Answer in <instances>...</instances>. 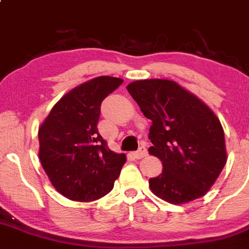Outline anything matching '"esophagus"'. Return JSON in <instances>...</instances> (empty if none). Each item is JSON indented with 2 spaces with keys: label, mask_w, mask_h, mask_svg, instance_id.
<instances>
[{
  "label": "esophagus",
  "mask_w": 249,
  "mask_h": 249,
  "mask_svg": "<svg viewBox=\"0 0 249 249\" xmlns=\"http://www.w3.org/2000/svg\"><path fill=\"white\" fill-rule=\"evenodd\" d=\"M132 155H133V157L137 158V160H140V158L146 157V156L148 155V152L145 147H142V148H139L138 151H135V152H133Z\"/></svg>",
  "instance_id": "1"
}]
</instances>
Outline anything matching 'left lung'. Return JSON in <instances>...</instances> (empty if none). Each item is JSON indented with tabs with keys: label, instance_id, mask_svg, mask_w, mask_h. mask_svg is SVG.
<instances>
[{
	"label": "left lung",
	"instance_id": "1",
	"mask_svg": "<svg viewBox=\"0 0 249 249\" xmlns=\"http://www.w3.org/2000/svg\"><path fill=\"white\" fill-rule=\"evenodd\" d=\"M127 89L152 121L148 151L163 163L162 174L148 180L151 191L175 205L204 196L227 163L216 115L175 81L138 80Z\"/></svg>",
	"mask_w": 249,
	"mask_h": 249
}]
</instances>
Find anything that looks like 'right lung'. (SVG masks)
Listing matches in <instances>:
<instances>
[{
  "mask_svg": "<svg viewBox=\"0 0 249 249\" xmlns=\"http://www.w3.org/2000/svg\"><path fill=\"white\" fill-rule=\"evenodd\" d=\"M122 79L98 76L62 97L38 130L39 160L58 193L75 201L107 196L127 160L99 134L101 104Z\"/></svg>",
  "mask_w": 249,
  "mask_h": 249,
  "instance_id": "1",
  "label": "right lung"
}]
</instances>
